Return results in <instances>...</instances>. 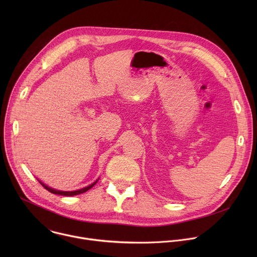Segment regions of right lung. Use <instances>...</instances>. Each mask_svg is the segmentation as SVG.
Instances as JSON below:
<instances>
[{
    "instance_id": "1",
    "label": "right lung",
    "mask_w": 257,
    "mask_h": 257,
    "mask_svg": "<svg viewBox=\"0 0 257 257\" xmlns=\"http://www.w3.org/2000/svg\"><path fill=\"white\" fill-rule=\"evenodd\" d=\"M39 181H40V180H39ZM97 181H98V180H96L95 182L92 183V184H90L89 186H87V187H85V188H82V189H79V190H75V191H60V190H56V189H53V188L47 186L46 184H44V183L41 182V181H40V183H41V184H42L48 191H50L51 193L58 194V195H64V196H73V195H78V194H81V193L86 192L87 190H89L90 188H92V187L96 184Z\"/></svg>"
}]
</instances>
